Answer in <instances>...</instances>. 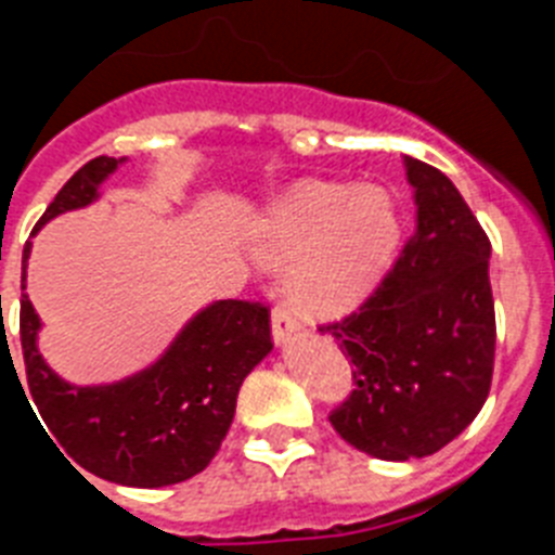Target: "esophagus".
<instances>
[{
	"label": "esophagus",
	"instance_id": "obj_1",
	"mask_svg": "<svg viewBox=\"0 0 555 555\" xmlns=\"http://www.w3.org/2000/svg\"><path fill=\"white\" fill-rule=\"evenodd\" d=\"M302 325L297 322V317H294L292 311H286V308H274L272 313V341L274 347H283L288 345L294 336H300Z\"/></svg>",
	"mask_w": 555,
	"mask_h": 555
}]
</instances>
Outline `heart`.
I'll return each mask as SVG.
<instances>
[{
  "instance_id": "heart-1",
  "label": "heart",
  "mask_w": 555,
  "mask_h": 555,
  "mask_svg": "<svg viewBox=\"0 0 555 555\" xmlns=\"http://www.w3.org/2000/svg\"><path fill=\"white\" fill-rule=\"evenodd\" d=\"M249 242L263 263H288L294 308L338 317L386 281L403 244V219L389 191L306 180L263 205Z\"/></svg>"
}]
</instances>
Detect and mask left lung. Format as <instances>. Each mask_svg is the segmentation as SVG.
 <instances>
[{
	"mask_svg": "<svg viewBox=\"0 0 555 555\" xmlns=\"http://www.w3.org/2000/svg\"><path fill=\"white\" fill-rule=\"evenodd\" d=\"M414 235L361 311L322 327L350 356L356 389L336 434L380 461L450 444L483 409L494 366L492 244L448 175L403 155Z\"/></svg>",
	"mask_w": 555,
	"mask_h": 555,
	"instance_id": "8db88e82",
	"label": "left lung"
}]
</instances>
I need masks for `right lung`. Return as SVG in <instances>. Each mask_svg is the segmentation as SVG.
<instances>
[{
	"instance_id": "obj_1",
	"label": "right lung",
	"mask_w": 555,
	"mask_h": 555,
	"mask_svg": "<svg viewBox=\"0 0 555 555\" xmlns=\"http://www.w3.org/2000/svg\"><path fill=\"white\" fill-rule=\"evenodd\" d=\"M127 158L88 160L57 191L33 235L61 214L94 205L105 180ZM29 253L33 242L24 247L22 288H27ZM41 327V317L24 292V366L47 436H55L86 473L139 489L171 487L208 467L233 425L244 377L272 352L267 308L214 300L191 313L155 361L111 384L80 386L47 364L38 350Z\"/></svg>"
}]
</instances>
